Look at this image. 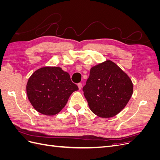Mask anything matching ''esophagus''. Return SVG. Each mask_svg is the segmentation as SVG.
I'll return each instance as SVG.
<instances>
[{
  "mask_svg": "<svg viewBox=\"0 0 160 160\" xmlns=\"http://www.w3.org/2000/svg\"><path fill=\"white\" fill-rule=\"evenodd\" d=\"M77 85H78V88H79V89H81L82 88V83H78V84H77Z\"/></svg>",
  "mask_w": 160,
  "mask_h": 160,
  "instance_id": "34e87169",
  "label": "esophagus"
}]
</instances>
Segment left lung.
Listing matches in <instances>:
<instances>
[{"label":"left lung","instance_id":"left-lung-1","mask_svg":"<svg viewBox=\"0 0 160 160\" xmlns=\"http://www.w3.org/2000/svg\"><path fill=\"white\" fill-rule=\"evenodd\" d=\"M83 91L92 112L108 118L127 105L133 94V83L120 67L107 60L91 69Z\"/></svg>","mask_w":160,"mask_h":160}]
</instances>
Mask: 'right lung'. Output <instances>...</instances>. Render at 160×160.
Instances as JSON below:
<instances>
[{
    "mask_svg": "<svg viewBox=\"0 0 160 160\" xmlns=\"http://www.w3.org/2000/svg\"><path fill=\"white\" fill-rule=\"evenodd\" d=\"M79 89L67 72L59 67H44L35 71L27 84V94L38 112L54 115L62 110L72 92Z\"/></svg>",
    "mask_w": 160,
    "mask_h": 160,
    "instance_id": "add662e5",
    "label": "right lung"
}]
</instances>
